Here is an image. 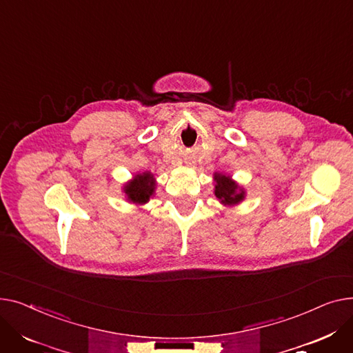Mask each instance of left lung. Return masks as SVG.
<instances>
[{"instance_id": "8db88e82", "label": "left lung", "mask_w": 353, "mask_h": 353, "mask_svg": "<svg viewBox=\"0 0 353 353\" xmlns=\"http://www.w3.org/2000/svg\"><path fill=\"white\" fill-rule=\"evenodd\" d=\"M214 179H215L214 192L222 205L234 206L241 201H243L245 198L243 188H241V186L230 175H222L215 172Z\"/></svg>"}]
</instances>
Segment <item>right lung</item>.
Segmentation results:
<instances>
[{"label":"right lung","mask_w":353,"mask_h":353,"mask_svg":"<svg viewBox=\"0 0 353 353\" xmlns=\"http://www.w3.org/2000/svg\"><path fill=\"white\" fill-rule=\"evenodd\" d=\"M123 192L127 194L128 201L143 205L150 201V198L155 192V178L151 172L138 174L131 179L125 186H123Z\"/></svg>","instance_id":"add662e5"}]
</instances>
